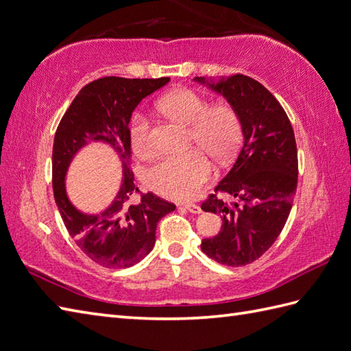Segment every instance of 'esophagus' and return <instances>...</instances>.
I'll use <instances>...</instances> for the list:
<instances>
[{
    "label": "esophagus",
    "mask_w": 351,
    "mask_h": 351,
    "mask_svg": "<svg viewBox=\"0 0 351 351\" xmlns=\"http://www.w3.org/2000/svg\"><path fill=\"white\" fill-rule=\"evenodd\" d=\"M182 206L191 214H200L202 213V208L199 205H194V203L186 202V203H182Z\"/></svg>",
    "instance_id": "obj_1"
}]
</instances>
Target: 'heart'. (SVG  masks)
<instances>
[{
    "mask_svg": "<svg viewBox=\"0 0 351 351\" xmlns=\"http://www.w3.org/2000/svg\"><path fill=\"white\" fill-rule=\"evenodd\" d=\"M158 108L169 118L190 125V138L218 161L229 160L238 149L242 127L238 113L227 104L208 106L206 100L190 88H176L162 95ZM130 145L138 157H148L152 146L149 122L145 113L134 115L130 127ZM213 175L206 154L193 149L181 156H167L151 166L145 182L152 191L167 199H190Z\"/></svg>",
    "mask_w": 351,
    "mask_h": 351,
    "instance_id": "obj_1",
    "label": "heart"
}]
</instances>
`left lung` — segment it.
<instances>
[{
    "label": "left lung",
    "mask_w": 351,
    "mask_h": 351,
    "mask_svg": "<svg viewBox=\"0 0 351 351\" xmlns=\"http://www.w3.org/2000/svg\"><path fill=\"white\" fill-rule=\"evenodd\" d=\"M193 80L224 97L238 113L243 137L233 167L215 189L234 202L215 194L203 202L202 209L218 214L223 224L200 248L221 265L245 266L272 247L289 218L298 189L295 133L278 100L257 80L243 75Z\"/></svg>",
    "instance_id": "8db88e82"
}]
</instances>
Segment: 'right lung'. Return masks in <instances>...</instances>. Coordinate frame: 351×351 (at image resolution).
Wrapping results in <instances>:
<instances>
[{
  "label": "right lung",
  "instance_id": "obj_1",
  "mask_svg": "<svg viewBox=\"0 0 351 351\" xmlns=\"http://www.w3.org/2000/svg\"><path fill=\"white\" fill-rule=\"evenodd\" d=\"M169 77H101L80 89L56 128L52 151L53 197L69 234L85 254L104 267H130L149 254L160 219L175 210L156 194H141L128 166L130 119L145 97L169 84ZM91 144L116 154L123 179L114 200L99 213H85L68 197L64 179L72 160ZM139 200L133 204L132 195Z\"/></svg>",
  "mask_w": 351,
  "mask_h": 351
}]
</instances>
